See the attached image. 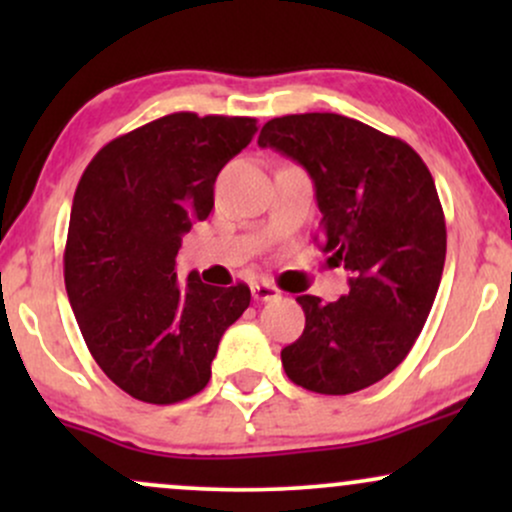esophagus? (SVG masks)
<instances>
[{"label":"esophagus","mask_w":512,"mask_h":512,"mask_svg":"<svg viewBox=\"0 0 512 512\" xmlns=\"http://www.w3.org/2000/svg\"><path fill=\"white\" fill-rule=\"evenodd\" d=\"M252 291V298L260 303H267V301H276V298L281 296V291L276 289L274 284H269V281H257V284L250 286Z\"/></svg>","instance_id":"34e87169"}]
</instances>
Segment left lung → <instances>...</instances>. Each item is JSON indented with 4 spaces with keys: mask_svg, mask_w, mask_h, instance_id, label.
Wrapping results in <instances>:
<instances>
[{
    "mask_svg": "<svg viewBox=\"0 0 512 512\" xmlns=\"http://www.w3.org/2000/svg\"><path fill=\"white\" fill-rule=\"evenodd\" d=\"M257 144L308 170L322 250L351 272L339 301L296 298L305 330L281 363L305 390L351 395L404 361L436 301L448 243L436 182L407 142L337 113L274 117Z\"/></svg>",
    "mask_w": 512,
    "mask_h": 512,
    "instance_id": "8db88e82",
    "label": "left lung"
}]
</instances>
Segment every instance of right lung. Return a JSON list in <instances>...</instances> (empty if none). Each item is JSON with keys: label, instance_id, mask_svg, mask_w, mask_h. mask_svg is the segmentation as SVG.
Returning a JSON list of instances; mask_svg holds the SVG:
<instances>
[{"label": "right lung", "instance_id": "obj_1", "mask_svg": "<svg viewBox=\"0 0 512 512\" xmlns=\"http://www.w3.org/2000/svg\"><path fill=\"white\" fill-rule=\"evenodd\" d=\"M257 132L255 117L173 113L105 144L81 175L64 286L96 363L139 402L175 404L211 378L245 284L178 279L182 236L214 209V182Z\"/></svg>", "mask_w": 512, "mask_h": 512}]
</instances>
